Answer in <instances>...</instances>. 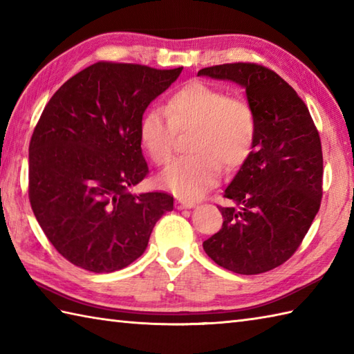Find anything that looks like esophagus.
<instances>
[{
    "mask_svg": "<svg viewBox=\"0 0 354 354\" xmlns=\"http://www.w3.org/2000/svg\"><path fill=\"white\" fill-rule=\"evenodd\" d=\"M194 207H196V204H194V202L184 201V199H178L176 201V208L178 209H187V208H194Z\"/></svg>",
    "mask_w": 354,
    "mask_h": 354,
    "instance_id": "34e87169",
    "label": "esophagus"
}]
</instances>
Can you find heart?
<instances>
[{
    "label": "heart",
    "mask_w": 354,
    "mask_h": 354,
    "mask_svg": "<svg viewBox=\"0 0 354 354\" xmlns=\"http://www.w3.org/2000/svg\"><path fill=\"white\" fill-rule=\"evenodd\" d=\"M193 131L190 156L169 165L158 184L179 199L194 201L216 185L225 169H234L250 156L257 118L251 104L201 82L173 93L165 111L149 109L140 122V145L158 165L171 160L178 132Z\"/></svg>",
    "instance_id": "obj_1"
}]
</instances>
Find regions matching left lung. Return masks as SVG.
Wrapping results in <instances>:
<instances>
[{"mask_svg":"<svg viewBox=\"0 0 354 354\" xmlns=\"http://www.w3.org/2000/svg\"><path fill=\"white\" fill-rule=\"evenodd\" d=\"M198 76L243 86L257 118V135L219 207L222 228L204 242L217 265L242 275L263 274L301 245L322 194V149L310 112L288 82L263 65L237 62Z\"/></svg>","mask_w":354,"mask_h":354,"instance_id":"8db88e82","label":"left lung"}]
</instances>
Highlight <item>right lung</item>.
<instances>
[{
    "label": "right lung",
    "instance_id": "add662e5",
    "mask_svg": "<svg viewBox=\"0 0 354 354\" xmlns=\"http://www.w3.org/2000/svg\"><path fill=\"white\" fill-rule=\"evenodd\" d=\"M183 68L97 62L53 94L28 147V199L56 251L82 269H123L173 209L164 192L133 194L147 176L140 122Z\"/></svg>",
    "mask_w": 354,
    "mask_h": 354
}]
</instances>
